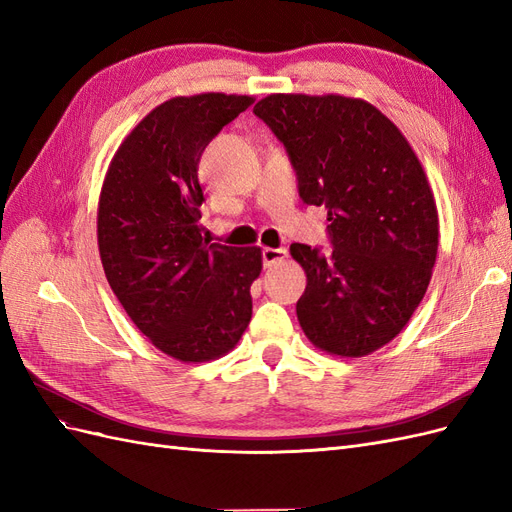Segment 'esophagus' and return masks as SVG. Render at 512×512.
<instances>
[{
    "label": "esophagus",
    "instance_id": "1",
    "mask_svg": "<svg viewBox=\"0 0 512 512\" xmlns=\"http://www.w3.org/2000/svg\"><path fill=\"white\" fill-rule=\"evenodd\" d=\"M286 258H288V252L284 247H265V250H262V262H265V267H273Z\"/></svg>",
    "mask_w": 512,
    "mask_h": 512
}]
</instances>
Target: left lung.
Instances as JSON below:
<instances>
[{"instance_id": "1", "label": "left lung", "mask_w": 512, "mask_h": 512, "mask_svg": "<svg viewBox=\"0 0 512 512\" xmlns=\"http://www.w3.org/2000/svg\"><path fill=\"white\" fill-rule=\"evenodd\" d=\"M254 113L284 143L303 203L327 207L333 252L290 245L307 275L301 329L322 352L371 354L406 327L436 265L440 224L423 164L361 98L271 94Z\"/></svg>"}]
</instances>
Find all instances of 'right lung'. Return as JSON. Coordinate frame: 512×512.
<instances>
[{
    "mask_svg": "<svg viewBox=\"0 0 512 512\" xmlns=\"http://www.w3.org/2000/svg\"><path fill=\"white\" fill-rule=\"evenodd\" d=\"M252 102L215 91L162 102L123 138L102 183L106 280L136 329L181 363L220 359L252 320L262 252L203 239L198 181L211 138Z\"/></svg>",
    "mask_w": 512,
    "mask_h": 512,
    "instance_id": "1",
    "label": "right lung"
}]
</instances>
